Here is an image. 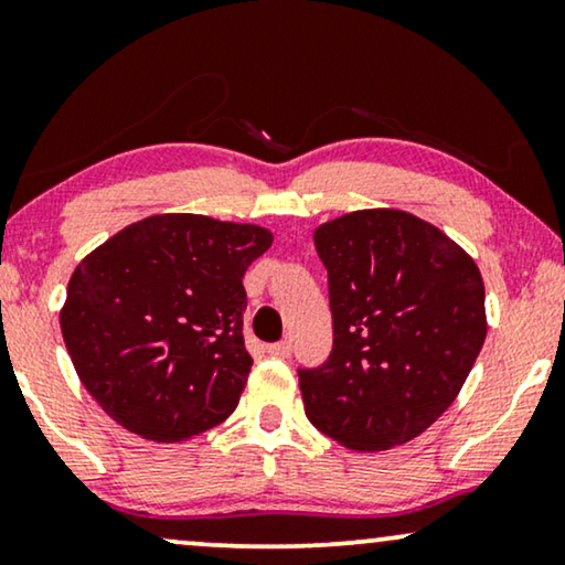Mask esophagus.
Returning a JSON list of instances; mask_svg holds the SVG:
<instances>
[{"instance_id": "obj_1", "label": "esophagus", "mask_w": 565, "mask_h": 565, "mask_svg": "<svg viewBox=\"0 0 565 565\" xmlns=\"http://www.w3.org/2000/svg\"><path fill=\"white\" fill-rule=\"evenodd\" d=\"M267 352L273 354V358H290V352H292V344L288 342V339H285V342L269 344V347H267Z\"/></svg>"}]
</instances>
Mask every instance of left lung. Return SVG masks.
Masks as SVG:
<instances>
[{
	"label": "left lung",
	"instance_id": "left-lung-1",
	"mask_svg": "<svg viewBox=\"0 0 565 565\" xmlns=\"http://www.w3.org/2000/svg\"><path fill=\"white\" fill-rule=\"evenodd\" d=\"M329 273L334 347L298 370L306 416L358 452L419 437L466 383L486 339L473 257L396 207L344 213L313 231Z\"/></svg>",
	"mask_w": 565,
	"mask_h": 565
}]
</instances>
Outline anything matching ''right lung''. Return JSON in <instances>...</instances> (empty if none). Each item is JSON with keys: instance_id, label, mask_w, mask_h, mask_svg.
<instances>
[{"instance_id": "right-lung-1", "label": "right lung", "mask_w": 565, "mask_h": 565, "mask_svg": "<svg viewBox=\"0 0 565 565\" xmlns=\"http://www.w3.org/2000/svg\"><path fill=\"white\" fill-rule=\"evenodd\" d=\"M273 231L198 213L136 221L72 273L61 334L89 396L120 427L182 443L228 419L252 370L242 277Z\"/></svg>"}]
</instances>
